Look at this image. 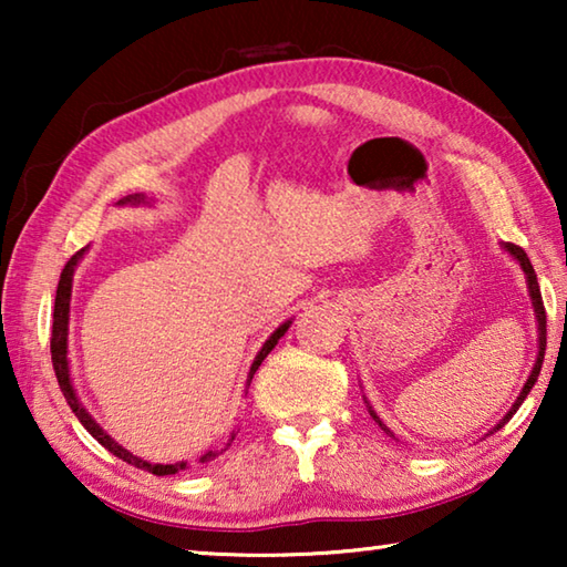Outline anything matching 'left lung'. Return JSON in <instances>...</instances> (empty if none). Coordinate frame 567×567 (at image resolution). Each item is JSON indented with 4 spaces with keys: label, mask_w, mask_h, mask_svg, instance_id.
Listing matches in <instances>:
<instances>
[{
    "label": "left lung",
    "mask_w": 567,
    "mask_h": 567,
    "mask_svg": "<svg viewBox=\"0 0 567 567\" xmlns=\"http://www.w3.org/2000/svg\"><path fill=\"white\" fill-rule=\"evenodd\" d=\"M503 249L505 252H511L513 255V260H517V265L523 267V272H525V282H527V292H530V300H533V307H535V320H537V358H535V364H533V372H530V378H527V382L523 385V390H520V395H517V400H515V405L507 410V415L497 422V425L493 427V433L495 430H501L507 420H511L515 412H517V408L523 405V400L527 398V392L533 390V385L537 382V375H540V368H543V358H545V344H548V340H545V307H543V295H540V285H537V277H535V270H533V265H530V260H527V255H525V249L523 247H517V245H511V243H505L503 245ZM370 415L375 417V422L378 425L385 430V433H390V430L382 425V420L375 415V410L370 408ZM392 435V433H390ZM395 437V435H392Z\"/></svg>",
    "instance_id": "8db88e82"
}]
</instances>
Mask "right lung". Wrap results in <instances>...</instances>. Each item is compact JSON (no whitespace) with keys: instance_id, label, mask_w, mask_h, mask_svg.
<instances>
[{"instance_id":"1","label":"right lung","mask_w":567,"mask_h":567,"mask_svg":"<svg viewBox=\"0 0 567 567\" xmlns=\"http://www.w3.org/2000/svg\"><path fill=\"white\" fill-rule=\"evenodd\" d=\"M117 205H132V207H137V205H152V197H147V195H142V192H137V195H127L124 199H120ZM87 252V247H82L80 252L76 255H72V260L64 265V270H62V275H60V285H56V297H54V322H52V340H50V350H52V364H54V375H56V382H60V388H62V395H64V400H66V405L72 408V412L76 415V420L82 422L84 425V430H87V433L97 440L100 445H104L110 450L112 455H117L120 460H124V463H130V465H134V467H140V470H147V473H152V475H175V473H179V470H185L187 467V463H175V465H152V463H147V460H142V457H137V455H132L130 450H124L122 445H117L114 443V440L104 433V430L97 425V422H94V417L90 415L87 410H84V405L80 402V398H76V392H74V388H72V378H70V360H66V332H70V300H72V277H74V270H76V262L82 260V255ZM292 324V320H287V322H282L280 328H277L270 338H267V342L262 344V350L257 352V358H255V362H252V368H249V375H247V388H249V382H252V375L257 372V368H260L262 364V360L267 358V354L272 352V348L277 344V340L282 338V334L287 332V328H290ZM215 457V453L213 450H209V453H205L203 457H199V463H207V460H213Z\"/></svg>"}]
</instances>
